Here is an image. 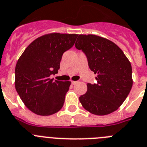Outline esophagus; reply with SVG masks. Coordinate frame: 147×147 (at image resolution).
<instances>
[{
    "instance_id": "esophagus-1",
    "label": "esophagus",
    "mask_w": 147,
    "mask_h": 147,
    "mask_svg": "<svg viewBox=\"0 0 147 147\" xmlns=\"http://www.w3.org/2000/svg\"><path fill=\"white\" fill-rule=\"evenodd\" d=\"M76 83H77V82H76V81H71V84H76Z\"/></svg>"
}]
</instances>
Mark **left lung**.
<instances>
[{
	"mask_svg": "<svg viewBox=\"0 0 147 147\" xmlns=\"http://www.w3.org/2000/svg\"><path fill=\"white\" fill-rule=\"evenodd\" d=\"M76 48L86 54L90 70L97 75L96 84H87L79 97L91 114L103 116L119 109L133 86L130 62L113 41L93 34H78Z\"/></svg>",
	"mask_w": 147,
	"mask_h": 147,
	"instance_id": "8db88e82",
	"label": "left lung"
}]
</instances>
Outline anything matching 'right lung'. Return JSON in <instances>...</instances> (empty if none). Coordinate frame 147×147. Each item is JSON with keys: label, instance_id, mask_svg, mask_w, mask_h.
<instances>
[{"label": "right lung", "instance_id": "right-lung-1", "mask_svg": "<svg viewBox=\"0 0 147 147\" xmlns=\"http://www.w3.org/2000/svg\"><path fill=\"white\" fill-rule=\"evenodd\" d=\"M76 34H45L28 46L15 67V88L28 109L41 116L57 113L63 106L70 81L51 79L57 74L63 54L74 46Z\"/></svg>", "mask_w": 147, "mask_h": 147}]
</instances>
